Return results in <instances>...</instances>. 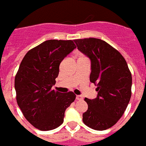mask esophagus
<instances>
[{
    "label": "esophagus",
    "mask_w": 146,
    "mask_h": 146,
    "mask_svg": "<svg viewBox=\"0 0 146 146\" xmlns=\"http://www.w3.org/2000/svg\"><path fill=\"white\" fill-rule=\"evenodd\" d=\"M76 98L77 100H82V97L81 95H77L76 97Z\"/></svg>",
    "instance_id": "1"
}]
</instances>
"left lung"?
I'll return each instance as SVG.
<instances>
[{
	"instance_id": "1",
	"label": "left lung",
	"mask_w": 146,
	"mask_h": 146,
	"mask_svg": "<svg viewBox=\"0 0 146 146\" xmlns=\"http://www.w3.org/2000/svg\"><path fill=\"white\" fill-rule=\"evenodd\" d=\"M77 48L92 62L90 82L97 86L98 97L85 98L88 110L84 124L96 131L110 128L121 118L131 97L132 76L125 59L117 49L98 38L74 40Z\"/></svg>"
}]
</instances>
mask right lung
I'll return each instance as SVG.
<instances>
[{
    "label": "right lung",
    "mask_w": 146,
    "mask_h": 146,
    "mask_svg": "<svg viewBox=\"0 0 146 146\" xmlns=\"http://www.w3.org/2000/svg\"><path fill=\"white\" fill-rule=\"evenodd\" d=\"M76 48L73 40H46L28 51L20 64L15 76L16 101L28 122L40 131L60 126L75 100L73 92L63 94L52 87L61 62Z\"/></svg>",
    "instance_id": "obj_1"
}]
</instances>
